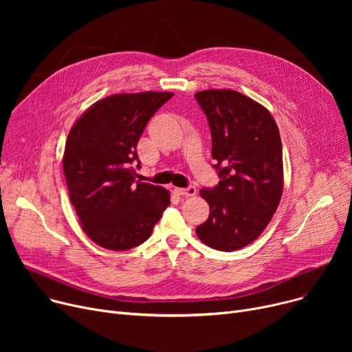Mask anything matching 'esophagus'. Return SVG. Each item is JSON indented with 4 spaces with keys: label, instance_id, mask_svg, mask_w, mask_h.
Returning a JSON list of instances; mask_svg holds the SVG:
<instances>
[{
    "label": "esophagus",
    "instance_id": "34e87169",
    "mask_svg": "<svg viewBox=\"0 0 352 352\" xmlns=\"http://www.w3.org/2000/svg\"><path fill=\"white\" fill-rule=\"evenodd\" d=\"M175 192L182 197H194L197 194V188L192 186L187 187V188H175Z\"/></svg>",
    "mask_w": 352,
    "mask_h": 352
}]
</instances>
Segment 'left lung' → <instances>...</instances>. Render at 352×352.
Masks as SVG:
<instances>
[{
  "label": "left lung",
  "instance_id": "8db88e82",
  "mask_svg": "<svg viewBox=\"0 0 352 352\" xmlns=\"http://www.w3.org/2000/svg\"><path fill=\"white\" fill-rule=\"evenodd\" d=\"M195 98L208 118L219 182L199 190L210 217L195 232L218 251L244 248L260 236L284 190L278 126L260 102L234 89H204Z\"/></svg>",
  "mask_w": 352,
  "mask_h": 352
}]
</instances>
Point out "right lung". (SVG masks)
<instances>
[{
  "label": "right lung",
  "instance_id": "obj_1",
  "mask_svg": "<svg viewBox=\"0 0 352 352\" xmlns=\"http://www.w3.org/2000/svg\"><path fill=\"white\" fill-rule=\"evenodd\" d=\"M173 92L113 94L92 104L72 125L63 157L71 204L91 241L111 251L150 238L170 206V191L135 181L137 144ZM140 166V161L138 165Z\"/></svg>",
  "mask_w": 352,
  "mask_h": 352
}]
</instances>
